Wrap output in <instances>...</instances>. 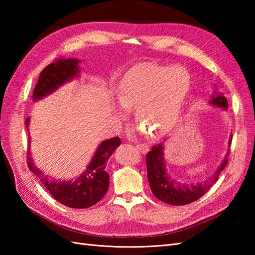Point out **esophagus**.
Returning a JSON list of instances; mask_svg holds the SVG:
<instances>
[{
  "instance_id": "34e87169",
  "label": "esophagus",
  "mask_w": 255,
  "mask_h": 255,
  "mask_svg": "<svg viewBox=\"0 0 255 255\" xmlns=\"http://www.w3.org/2000/svg\"><path fill=\"white\" fill-rule=\"evenodd\" d=\"M136 148L139 150V152H141V153H145V152H148V150H149L148 144H145V143H138V144H136Z\"/></svg>"
}]
</instances>
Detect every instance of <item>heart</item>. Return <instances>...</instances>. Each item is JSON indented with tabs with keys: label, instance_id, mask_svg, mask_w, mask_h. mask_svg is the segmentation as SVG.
<instances>
[{
	"label": "heart",
	"instance_id": "b5f03b06",
	"mask_svg": "<svg viewBox=\"0 0 255 255\" xmlns=\"http://www.w3.org/2000/svg\"><path fill=\"white\" fill-rule=\"evenodd\" d=\"M189 85L190 75L183 67L141 65L121 80L118 100L125 110H135L138 126L159 135L172 127Z\"/></svg>",
	"mask_w": 255,
	"mask_h": 255
}]
</instances>
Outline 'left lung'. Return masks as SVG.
<instances>
[{"label": "left lung", "instance_id": "left-lung-1", "mask_svg": "<svg viewBox=\"0 0 255 255\" xmlns=\"http://www.w3.org/2000/svg\"><path fill=\"white\" fill-rule=\"evenodd\" d=\"M210 103L221 109H228L226 97L217 94V91H215ZM231 142H232V135L229 138V145H231ZM228 156L229 152L217 170L208 180L198 184H185L176 181V179L168 172L164 158L163 143L160 142L153 145L152 150L149 151L145 156L146 172H148V180L153 195L160 201L171 205H186L197 201L217 182L220 173L228 164Z\"/></svg>", "mask_w": 255, "mask_h": 255}]
</instances>
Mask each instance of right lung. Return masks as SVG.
<instances>
[{"label": "right lung", "instance_id": "right-lung-1", "mask_svg": "<svg viewBox=\"0 0 255 255\" xmlns=\"http://www.w3.org/2000/svg\"><path fill=\"white\" fill-rule=\"evenodd\" d=\"M80 63L81 60L76 58H59L45 67L40 72L35 86L34 101L47 97L66 82L78 78L80 75ZM28 123L29 118L25 120L27 127ZM120 143L119 137H114L100 143L86 171L74 181H54L48 175H44L34 164L30 152H27V166L58 202L71 208H86L98 203L109 189L110 175L105 171V167L107 160Z\"/></svg>", "mask_w": 255, "mask_h": 255}]
</instances>
